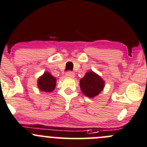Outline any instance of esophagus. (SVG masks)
<instances>
[{"mask_svg":"<svg viewBox=\"0 0 147 147\" xmlns=\"http://www.w3.org/2000/svg\"><path fill=\"white\" fill-rule=\"evenodd\" d=\"M65 76L67 77V78H75V74L73 72H70V71H69V72H67L66 74H65Z\"/></svg>","mask_w":147,"mask_h":147,"instance_id":"34e87169","label":"esophagus"}]
</instances>
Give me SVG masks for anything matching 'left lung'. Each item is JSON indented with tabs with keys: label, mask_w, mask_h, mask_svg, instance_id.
<instances>
[{
	"label": "left lung",
	"mask_w": 147,
	"mask_h": 147,
	"mask_svg": "<svg viewBox=\"0 0 147 147\" xmlns=\"http://www.w3.org/2000/svg\"><path fill=\"white\" fill-rule=\"evenodd\" d=\"M105 81L93 71H89L80 80V87L86 97L94 98L100 94L105 87Z\"/></svg>",
	"instance_id": "obj_1"
}]
</instances>
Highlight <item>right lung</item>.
<instances>
[{"label": "right lung", "instance_id": "right-lung-1", "mask_svg": "<svg viewBox=\"0 0 147 147\" xmlns=\"http://www.w3.org/2000/svg\"><path fill=\"white\" fill-rule=\"evenodd\" d=\"M38 87L40 91L51 92L56 87V78L50 72H45L38 80Z\"/></svg>", "mask_w": 147, "mask_h": 147}]
</instances>
